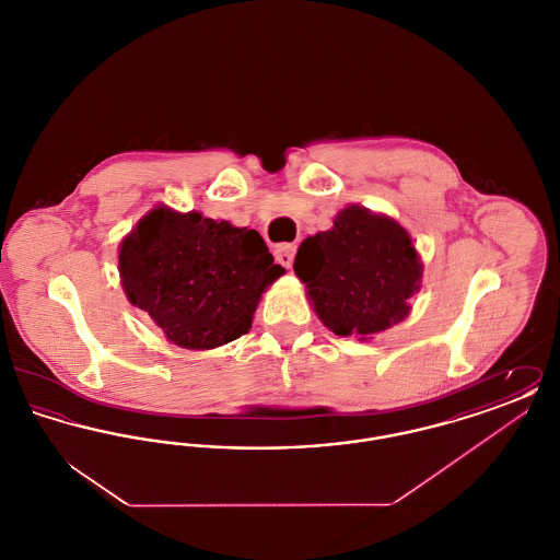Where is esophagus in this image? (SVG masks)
<instances>
[{"instance_id":"obj_1","label":"esophagus","mask_w":560,"mask_h":560,"mask_svg":"<svg viewBox=\"0 0 560 560\" xmlns=\"http://www.w3.org/2000/svg\"><path fill=\"white\" fill-rule=\"evenodd\" d=\"M293 256H295V245L293 243H279L275 247V258L279 265H283L285 268H292Z\"/></svg>"}]
</instances>
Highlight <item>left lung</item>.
<instances>
[{"mask_svg": "<svg viewBox=\"0 0 560 560\" xmlns=\"http://www.w3.org/2000/svg\"><path fill=\"white\" fill-rule=\"evenodd\" d=\"M293 272L329 331L372 340L409 317L424 265L395 218L352 203L300 243Z\"/></svg>", "mask_w": 560, "mask_h": 560, "instance_id": "8db88e82", "label": "left lung"}]
</instances>
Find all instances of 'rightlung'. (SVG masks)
Segmentation results:
<instances>
[{
  "instance_id": "add662e5",
  "label": "right lung",
  "mask_w": 560,
  "mask_h": 560,
  "mask_svg": "<svg viewBox=\"0 0 560 560\" xmlns=\"http://www.w3.org/2000/svg\"><path fill=\"white\" fill-rule=\"evenodd\" d=\"M283 272L258 231L167 206L144 213L119 243L130 304L187 350H213L247 334L262 293Z\"/></svg>"
}]
</instances>
